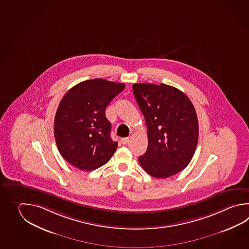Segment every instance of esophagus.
Here are the masks:
<instances>
[{
  "mask_svg": "<svg viewBox=\"0 0 249 249\" xmlns=\"http://www.w3.org/2000/svg\"><path fill=\"white\" fill-rule=\"evenodd\" d=\"M122 144H127V142H129V137H125V138H122L121 140Z\"/></svg>",
  "mask_w": 249,
  "mask_h": 249,
  "instance_id": "1",
  "label": "esophagus"
}]
</instances>
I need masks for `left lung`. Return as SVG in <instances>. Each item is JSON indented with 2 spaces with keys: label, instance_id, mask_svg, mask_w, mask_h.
I'll return each mask as SVG.
<instances>
[{
  "label": "left lung",
  "instance_id": "obj_1",
  "mask_svg": "<svg viewBox=\"0 0 249 249\" xmlns=\"http://www.w3.org/2000/svg\"><path fill=\"white\" fill-rule=\"evenodd\" d=\"M133 93L148 130L147 150L138 158L141 167L155 178L182 171L198 143V118L193 103L183 92L163 83H135Z\"/></svg>",
  "mask_w": 249,
  "mask_h": 249
}]
</instances>
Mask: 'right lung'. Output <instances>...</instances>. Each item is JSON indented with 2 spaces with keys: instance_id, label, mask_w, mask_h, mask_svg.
Instances as JSON below:
<instances>
[{
  "instance_id": "1",
  "label": "right lung",
  "mask_w": 249,
  "mask_h": 249,
  "mask_svg": "<svg viewBox=\"0 0 249 249\" xmlns=\"http://www.w3.org/2000/svg\"><path fill=\"white\" fill-rule=\"evenodd\" d=\"M125 84L104 79L82 81L72 87L59 103L54 136L62 157L84 171L108 162L118 147L110 137L111 122L106 109Z\"/></svg>"
}]
</instances>
